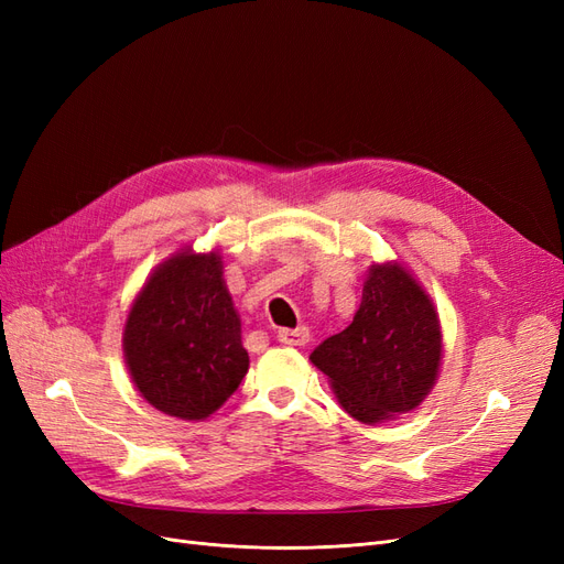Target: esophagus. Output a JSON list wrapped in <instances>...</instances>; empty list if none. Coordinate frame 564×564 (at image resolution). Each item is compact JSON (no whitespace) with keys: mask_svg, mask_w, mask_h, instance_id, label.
<instances>
[{"mask_svg":"<svg viewBox=\"0 0 564 564\" xmlns=\"http://www.w3.org/2000/svg\"><path fill=\"white\" fill-rule=\"evenodd\" d=\"M278 338L282 340V344H289V346H305L311 340V332L308 327H296V329H280Z\"/></svg>","mask_w":564,"mask_h":564,"instance_id":"esophagus-1","label":"esophagus"}]
</instances>
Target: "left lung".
Masks as SVG:
<instances>
[{
	"mask_svg": "<svg viewBox=\"0 0 564 564\" xmlns=\"http://www.w3.org/2000/svg\"><path fill=\"white\" fill-rule=\"evenodd\" d=\"M442 352L433 299L406 265L383 261L371 263L352 322L322 340L311 362L355 421L377 425L409 414L431 395Z\"/></svg>",
	"mask_w": 564,
	"mask_h": 564,
	"instance_id": "8db88e82",
	"label": "left lung"
}]
</instances>
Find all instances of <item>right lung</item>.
Wrapping results in <instances>:
<instances>
[{
	"mask_svg": "<svg viewBox=\"0 0 564 564\" xmlns=\"http://www.w3.org/2000/svg\"><path fill=\"white\" fill-rule=\"evenodd\" d=\"M129 377L158 412L204 421L249 369L242 319L224 280L218 249L181 247L135 294L122 332Z\"/></svg>",
	"mask_w": 564,
	"mask_h": 564,
	"instance_id": "obj_1",
	"label": "right lung"
}]
</instances>
